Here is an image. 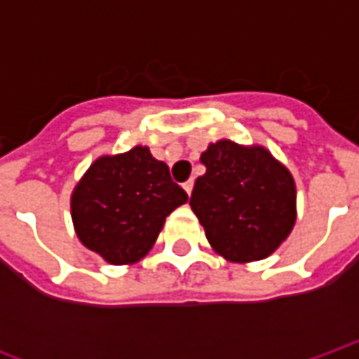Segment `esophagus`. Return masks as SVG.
Wrapping results in <instances>:
<instances>
[{
    "mask_svg": "<svg viewBox=\"0 0 359 359\" xmlns=\"http://www.w3.org/2000/svg\"><path fill=\"white\" fill-rule=\"evenodd\" d=\"M182 188H184V190H187V194L190 196V194H192V188H194V180H192V179L187 180V182L182 184Z\"/></svg>",
    "mask_w": 359,
    "mask_h": 359,
    "instance_id": "1",
    "label": "esophagus"
}]
</instances>
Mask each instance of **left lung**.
<instances>
[{"instance_id":"obj_1","label":"left lung","mask_w":359,"mask_h":359,"mask_svg":"<svg viewBox=\"0 0 359 359\" xmlns=\"http://www.w3.org/2000/svg\"><path fill=\"white\" fill-rule=\"evenodd\" d=\"M200 161L190 205L215 252L241 264L273 254L296 219L290 172L265 148L231 140L210 144Z\"/></svg>"}]
</instances>
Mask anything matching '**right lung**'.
I'll return each instance as SVG.
<instances>
[{
    "label": "right lung",
    "mask_w": 359,
    "mask_h": 359,
    "mask_svg": "<svg viewBox=\"0 0 359 359\" xmlns=\"http://www.w3.org/2000/svg\"><path fill=\"white\" fill-rule=\"evenodd\" d=\"M187 200L169 167L136 146L100 157L74 188L71 211L82 244L105 262L123 265L148 254L165 217Z\"/></svg>",
    "instance_id": "1"
}]
</instances>
